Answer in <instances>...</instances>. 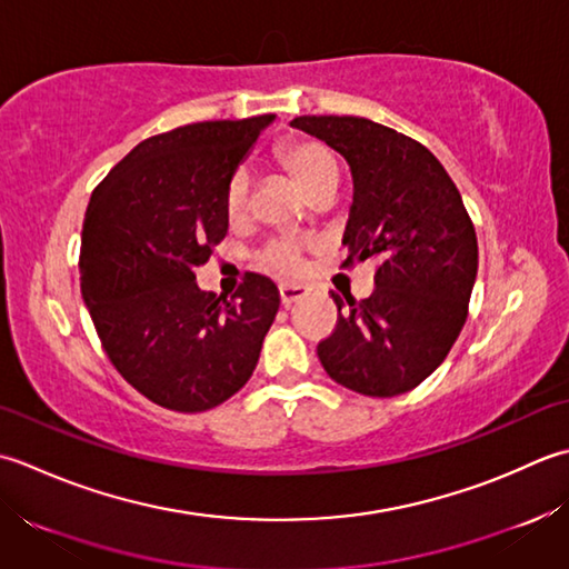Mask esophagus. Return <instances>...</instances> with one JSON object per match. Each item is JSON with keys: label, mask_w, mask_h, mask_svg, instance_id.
I'll return each instance as SVG.
<instances>
[{"label": "esophagus", "mask_w": 569, "mask_h": 569, "mask_svg": "<svg viewBox=\"0 0 569 569\" xmlns=\"http://www.w3.org/2000/svg\"><path fill=\"white\" fill-rule=\"evenodd\" d=\"M305 297H307V287H301V284H280L282 307H292L295 301L305 299Z\"/></svg>", "instance_id": "esophagus-1"}]
</instances>
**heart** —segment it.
<instances>
[{
    "label": "heart",
    "mask_w": 569,
    "mask_h": 569,
    "mask_svg": "<svg viewBox=\"0 0 569 569\" xmlns=\"http://www.w3.org/2000/svg\"><path fill=\"white\" fill-rule=\"evenodd\" d=\"M284 169L292 173L297 183L305 191L317 187L319 181L329 177H339V161H336L333 152L327 147L317 142V139H295V142H287L277 152ZM250 203V173L248 169H236L230 173L226 183V216L230 220H238L246 216ZM264 262L270 264L272 270L295 274L301 270V250L297 246H289V242H274L264 252Z\"/></svg>",
    "instance_id": "obj_1"
}]
</instances>
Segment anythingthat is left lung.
<instances>
[{"mask_svg":"<svg viewBox=\"0 0 569 569\" xmlns=\"http://www.w3.org/2000/svg\"><path fill=\"white\" fill-rule=\"evenodd\" d=\"M292 127L349 161V260H378L368 299H331L336 329L317 346L339 386L370 398L402 396L442 366L467 321L479 246L461 193L415 139L353 114H305Z\"/></svg>","mask_w":569,"mask_h":569,"instance_id":"8db88e82","label":"left lung"}]
</instances>
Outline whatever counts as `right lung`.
Returning a JSON list of instances; mask_svg holds the SVG:
<instances>
[{
    "label": "right lung",
    "instance_id": "right-lung-1",
    "mask_svg": "<svg viewBox=\"0 0 569 569\" xmlns=\"http://www.w3.org/2000/svg\"><path fill=\"white\" fill-rule=\"evenodd\" d=\"M274 120L183 124L139 142L92 191L80 292L112 366L144 398L203 412L246 386L280 292L248 272L228 299L196 268L228 233L226 183Z\"/></svg>",
    "mask_w": 569,
    "mask_h": 569
}]
</instances>
